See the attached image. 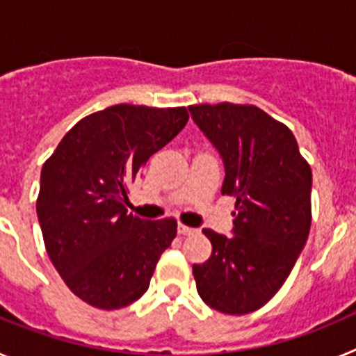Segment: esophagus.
I'll return each instance as SVG.
<instances>
[{"label":"esophagus","mask_w":356,"mask_h":356,"mask_svg":"<svg viewBox=\"0 0 356 356\" xmlns=\"http://www.w3.org/2000/svg\"><path fill=\"white\" fill-rule=\"evenodd\" d=\"M178 234L193 235V234H196V228H191V226H185V225H178Z\"/></svg>","instance_id":"34e87169"}]
</instances>
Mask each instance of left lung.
I'll return each instance as SVG.
<instances>
[{
  "instance_id": "obj_1",
  "label": "left lung",
  "mask_w": 356,
  "mask_h": 356,
  "mask_svg": "<svg viewBox=\"0 0 356 356\" xmlns=\"http://www.w3.org/2000/svg\"><path fill=\"white\" fill-rule=\"evenodd\" d=\"M225 165L221 194L237 200L232 237L203 229L212 242L194 264L197 294L222 314H250L291 275L310 232L312 171L294 135L259 106H188Z\"/></svg>"
}]
</instances>
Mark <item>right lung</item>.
<instances>
[{
    "label": "right lung",
    "mask_w": 356,
    "mask_h": 356,
    "mask_svg": "<svg viewBox=\"0 0 356 356\" xmlns=\"http://www.w3.org/2000/svg\"><path fill=\"white\" fill-rule=\"evenodd\" d=\"M187 121V108L108 106L78 121L42 165L37 217L44 244L85 303L115 310L149 287L176 221L128 213V185Z\"/></svg>",
    "instance_id": "1"
}]
</instances>
